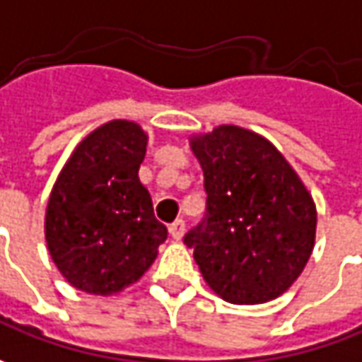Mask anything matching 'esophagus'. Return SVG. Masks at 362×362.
I'll return each mask as SVG.
<instances>
[{"label":"esophagus","mask_w":362,"mask_h":362,"mask_svg":"<svg viewBox=\"0 0 362 362\" xmlns=\"http://www.w3.org/2000/svg\"><path fill=\"white\" fill-rule=\"evenodd\" d=\"M168 230H170V236H172L174 240H180L182 236H184V220H176V222H172Z\"/></svg>","instance_id":"esophagus-1"}]
</instances>
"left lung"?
I'll list each match as a JSON object with an SVG mask.
<instances>
[{"instance_id":"left-lung-1","label":"left lung","mask_w":362,"mask_h":362,"mask_svg":"<svg viewBox=\"0 0 362 362\" xmlns=\"http://www.w3.org/2000/svg\"><path fill=\"white\" fill-rule=\"evenodd\" d=\"M206 216L184 236L206 284L232 305L286 293L315 248L317 206L286 158L256 132L224 124L190 138Z\"/></svg>"}]
</instances>
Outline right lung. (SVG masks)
<instances>
[{
    "instance_id": "add662e5",
    "label": "right lung",
    "mask_w": 362,
    "mask_h": 362,
    "mask_svg": "<svg viewBox=\"0 0 362 362\" xmlns=\"http://www.w3.org/2000/svg\"><path fill=\"white\" fill-rule=\"evenodd\" d=\"M146 144L136 122L112 119L76 146L52 188L45 243L78 291L102 296L124 291L152 267L168 236L138 178Z\"/></svg>"
}]
</instances>
